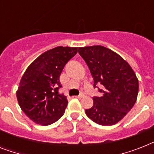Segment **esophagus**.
<instances>
[{
    "mask_svg": "<svg viewBox=\"0 0 154 154\" xmlns=\"http://www.w3.org/2000/svg\"><path fill=\"white\" fill-rule=\"evenodd\" d=\"M83 97H84V94H79L78 96L76 97H77V98H78V99H81V98H82Z\"/></svg>",
    "mask_w": 154,
    "mask_h": 154,
    "instance_id": "1",
    "label": "esophagus"
}]
</instances>
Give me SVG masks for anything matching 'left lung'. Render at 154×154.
<instances>
[{
    "label": "left lung",
    "mask_w": 154,
    "mask_h": 154,
    "mask_svg": "<svg viewBox=\"0 0 154 154\" xmlns=\"http://www.w3.org/2000/svg\"><path fill=\"white\" fill-rule=\"evenodd\" d=\"M86 62L94 88L102 85L101 97H94L93 107L85 113L95 123L112 125L120 122L134 107L138 94V79L135 72L120 55L101 45L78 48Z\"/></svg>",
    "instance_id": "1"
}]
</instances>
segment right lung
Wrapping results in <instances>:
<instances>
[{
	"label": "right lung",
	"instance_id": "add662e5",
	"mask_svg": "<svg viewBox=\"0 0 154 154\" xmlns=\"http://www.w3.org/2000/svg\"><path fill=\"white\" fill-rule=\"evenodd\" d=\"M77 53V47H56L41 54L25 70L17 98L20 109L33 122L49 125L65 113L68 101L58 93L61 87L59 78L66 63Z\"/></svg>",
	"mask_w": 154,
	"mask_h": 154
}]
</instances>
